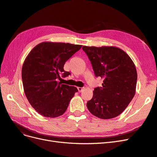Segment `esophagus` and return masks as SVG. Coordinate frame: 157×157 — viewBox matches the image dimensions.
I'll return each mask as SVG.
<instances>
[{
    "label": "esophagus",
    "instance_id": "1",
    "mask_svg": "<svg viewBox=\"0 0 157 157\" xmlns=\"http://www.w3.org/2000/svg\"><path fill=\"white\" fill-rule=\"evenodd\" d=\"M77 89H78L79 92H82V90L84 89V87H78Z\"/></svg>",
    "mask_w": 157,
    "mask_h": 157
}]
</instances>
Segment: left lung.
Here are the masks:
<instances>
[{
	"mask_svg": "<svg viewBox=\"0 0 157 157\" xmlns=\"http://www.w3.org/2000/svg\"><path fill=\"white\" fill-rule=\"evenodd\" d=\"M96 77L103 78L101 87L94 88L87 107L101 119L119 115L129 105L136 93L137 71L125 52L113 46H82Z\"/></svg>",
	"mask_w": 157,
	"mask_h": 157,
	"instance_id": "8db88e82",
	"label": "left lung"
}]
</instances>
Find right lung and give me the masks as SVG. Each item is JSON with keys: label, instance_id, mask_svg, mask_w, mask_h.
I'll use <instances>...</instances> for the list:
<instances>
[{"label": "right lung", "instance_id": "add662e5", "mask_svg": "<svg viewBox=\"0 0 157 157\" xmlns=\"http://www.w3.org/2000/svg\"><path fill=\"white\" fill-rule=\"evenodd\" d=\"M82 45L44 42L36 45L23 63L21 77L25 96L31 106L45 117L55 118L65 112L69 101L78 92L75 86L57 80L60 74L71 73L63 66Z\"/></svg>", "mask_w": 157, "mask_h": 157}]
</instances>
